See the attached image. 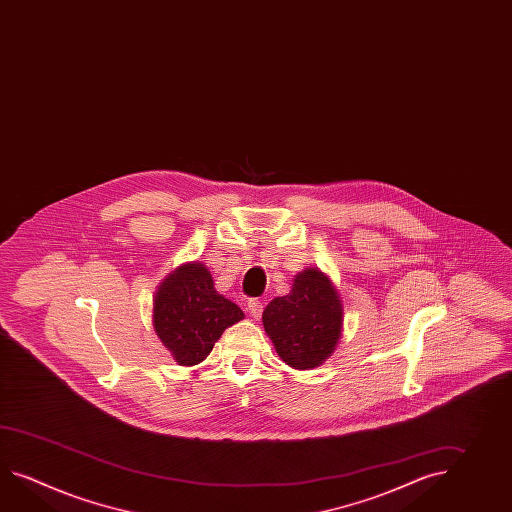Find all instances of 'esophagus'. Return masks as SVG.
<instances>
[{
  "label": "esophagus",
  "instance_id": "obj_1",
  "mask_svg": "<svg viewBox=\"0 0 512 512\" xmlns=\"http://www.w3.org/2000/svg\"><path fill=\"white\" fill-rule=\"evenodd\" d=\"M248 312L251 318L259 319L262 316V303L259 299H250L248 301Z\"/></svg>",
  "mask_w": 512,
  "mask_h": 512
}]
</instances>
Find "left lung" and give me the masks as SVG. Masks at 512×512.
Segmentation results:
<instances>
[{"label": "left lung", "instance_id": "8db88e82", "mask_svg": "<svg viewBox=\"0 0 512 512\" xmlns=\"http://www.w3.org/2000/svg\"><path fill=\"white\" fill-rule=\"evenodd\" d=\"M262 325L284 364L314 369L334 353L341 336L340 294L318 268L299 272L288 296L275 297L262 312Z\"/></svg>", "mask_w": 512, "mask_h": 512}]
</instances>
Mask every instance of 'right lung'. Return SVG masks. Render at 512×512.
Segmentation results:
<instances>
[{"mask_svg": "<svg viewBox=\"0 0 512 512\" xmlns=\"http://www.w3.org/2000/svg\"><path fill=\"white\" fill-rule=\"evenodd\" d=\"M242 318L244 312L216 292L202 262L176 268L154 296V330L172 358L187 367L205 360L222 332Z\"/></svg>", "mask_w": 512, "mask_h": 512, "instance_id": "1", "label": "right lung"}]
</instances>
